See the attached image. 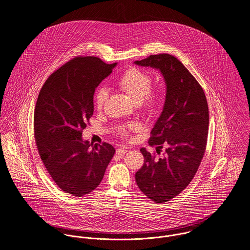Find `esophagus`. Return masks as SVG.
Wrapping results in <instances>:
<instances>
[{"label":"esophagus","mask_w":250,"mask_h":250,"mask_svg":"<svg viewBox=\"0 0 250 250\" xmlns=\"http://www.w3.org/2000/svg\"><path fill=\"white\" fill-rule=\"evenodd\" d=\"M127 151H128V148H127L126 146H121V147H119V148L116 149V154H118V155H124V154L127 153Z\"/></svg>","instance_id":"obj_1"}]
</instances>
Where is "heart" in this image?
Segmentation results:
<instances>
[{
    "mask_svg": "<svg viewBox=\"0 0 250 250\" xmlns=\"http://www.w3.org/2000/svg\"><path fill=\"white\" fill-rule=\"evenodd\" d=\"M117 84L121 90H123L136 104L144 102L145 108L151 112L155 111L161 101V96L157 92H151L153 78L147 72L142 71L138 68H130L125 72L118 80ZM107 89L106 87H100L95 93V105L98 108L104 106L107 100ZM137 126L132 124L127 128L120 129L121 134H125L127 130H136Z\"/></svg>",
    "mask_w": 250,
    "mask_h": 250,
    "instance_id": "heart-1",
    "label": "heart"
}]
</instances>
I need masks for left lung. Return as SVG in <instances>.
<instances>
[{
    "instance_id": "obj_1",
    "label": "left lung",
    "mask_w": 250,
    "mask_h": 250,
    "mask_svg": "<svg viewBox=\"0 0 250 250\" xmlns=\"http://www.w3.org/2000/svg\"><path fill=\"white\" fill-rule=\"evenodd\" d=\"M134 63L159 70L167 87L163 110L149 140L150 145L159 150L165 146L166 151L156 159L142 148L144 163L136 173L143 193L163 203L184 190L200 166L207 144L209 108L201 85L175 57L152 55Z\"/></svg>"
}]
</instances>
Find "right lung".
Returning a JSON list of instances; mask_svg holds the SVG:
<instances>
[{
    "label": "right lung",
    "instance_id": "add662e5",
    "mask_svg": "<svg viewBox=\"0 0 250 250\" xmlns=\"http://www.w3.org/2000/svg\"><path fill=\"white\" fill-rule=\"evenodd\" d=\"M116 65L96 57L75 58L47 79L37 98L35 138L40 158L56 184L76 197L99 186L115 153L108 143L83 140L82 131L93 114L96 87Z\"/></svg>",
    "mask_w": 250,
    "mask_h": 250
}]
</instances>
